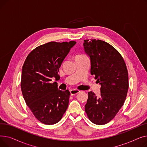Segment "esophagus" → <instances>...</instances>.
Listing matches in <instances>:
<instances>
[{"label":"esophagus","mask_w":147,"mask_h":147,"mask_svg":"<svg viewBox=\"0 0 147 147\" xmlns=\"http://www.w3.org/2000/svg\"><path fill=\"white\" fill-rule=\"evenodd\" d=\"M69 92H70L71 95L73 96V95H75L76 94H79L80 92V90H77V89H71V90H70V91H69Z\"/></svg>","instance_id":"esophagus-1"}]
</instances>
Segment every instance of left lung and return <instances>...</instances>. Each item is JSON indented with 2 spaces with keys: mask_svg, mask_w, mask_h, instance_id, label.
<instances>
[{
  "mask_svg": "<svg viewBox=\"0 0 147 147\" xmlns=\"http://www.w3.org/2000/svg\"><path fill=\"white\" fill-rule=\"evenodd\" d=\"M84 51L90 58V74L101 85L97 97L88 92L85 111L89 120L102 125L110 121L123 105L129 88L128 72L120 53L100 40H84Z\"/></svg>",
  "mask_w": 147,
  "mask_h": 147,
  "instance_id": "obj_1",
  "label": "left lung"
}]
</instances>
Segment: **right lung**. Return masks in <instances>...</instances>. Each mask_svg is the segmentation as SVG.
Segmentation results:
<instances>
[{
  "label": "right lung",
  "instance_id": "add662e5",
  "mask_svg": "<svg viewBox=\"0 0 147 147\" xmlns=\"http://www.w3.org/2000/svg\"><path fill=\"white\" fill-rule=\"evenodd\" d=\"M74 41L51 42L38 46L27 56L22 69L21 88L25 101L36 118L45 125L61 120L66 111L70 92L58 89L59 68Z\"/></svg>",
  "mask_w": 147,
  "mask_h": 147
}]
</instances>
